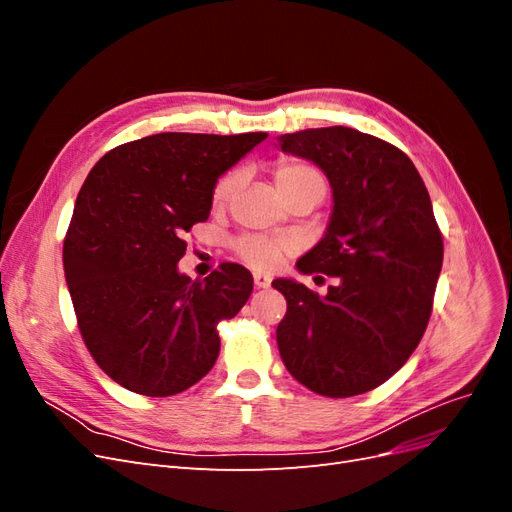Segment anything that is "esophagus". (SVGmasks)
<instances>
[{
    "label": "esophagus",
    "instance_id": "1",
    "mask_svg": "<svg viewBox=\"0 0 512 512\" xmlns=\"http://www.w3.org/2000/svg\"><path fill=\"white\" fill-rule=\"evenodd\" d=\"M273 282V277L267 273H254V284L256 288H269Z\"/></svg>",
    "mask_w": 512,
    "mask_h": 512
}]
</instances>
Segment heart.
<instances>
[{
  "label": "heart",
  "mask_w": 512,
  "mask_h": 512,
  "mask_svg": "<svg viewBox=\"0 0 512 512\" xmlns=\"http://www.w3.org/2000/svg\"><path fill=\"white\" fill-rule=\"evenodd\" d=\"M273 179L277 190L282 192L284 198L303 190H314L320 196L327 192V177L322 170L305 160L297 158H282L273 164ZM241 185V170H228L218 181H215L211 190V205L224 207L230 196L237 192ZM235 256L245 262L247 267L256 271H275L282 265L284 258L297 252V241L290 237H269V235H241L230 243Z\"/></svg>",
  "instance_id": "heart-1"
}]
</instances>
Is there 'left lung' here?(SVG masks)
<instances>
[{"label":"left lung","instance_id":"8db88e82","mask_svg":"<svg viewBox=\"0 0 512 512\" xmlns=\"http://www.w3.org/2000/svg\"><path fill=\"white\" fill-rule=\"evenodd\" d=\"M280 145L331 181L327 235L297 267L337 280L327 297L273 282L288 303L282 361L318 395L367 393L404 367L427 329L444 256L429 192L404 151L354 128L284 134Z\"/></svg>","mask_w":512,"mask_h":512}]
</instances>
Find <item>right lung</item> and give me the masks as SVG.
Returning a JSON list of instances; mask_svg holds the SVG:
<instances>
[{
  "label": "right lung",
  "instance_id": "right-lung-1",
  "mask_svg": "<svg viewBox=\"0 0 512 512\" xmlns=\"http://www.w3.org/2000/svg\"><path fill=\"white\" fill-rule=\"evenodd\" d=\"M267 136L162 132L111 149L87 175L64 271L89 354L123 389L177 395L218 359V324L250 299L252 273L222 262L194 282L177 262L209 218L215 181Z\"/></svg>",
  "mask_w": 512,
  "mask_h": 512
}]
</instances>
